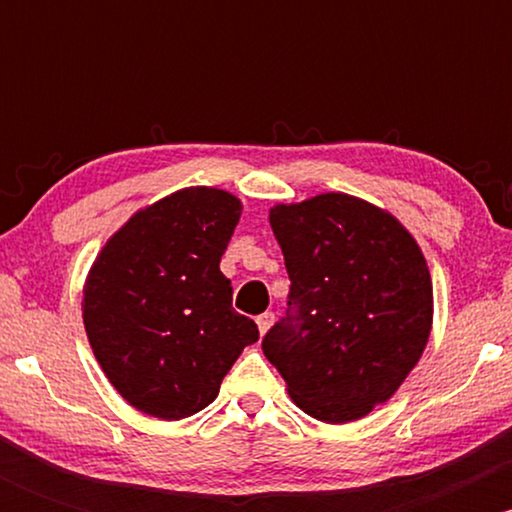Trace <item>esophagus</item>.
I'll return each mask as SVG.
<instances>
[{
    "instance_id": "esophagus-1",
    "label": "esophagus",
    "mask_w": 512,
    "mask_h": 512,
    "mask_svg": "<svg viewBox=\"0 0 512 512\" xmlns=\"http://www.w3.org/2000/svg\"><path fill=\"white\" fill-rule=\"evenodd\" d=\"M272 325H274V313H262V315H257V327H260V334L267 332Z\"/></svg>"
}]
</instances>
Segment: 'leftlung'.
<instances>
[{
	"label": "left lung",
	"instance_id": "obj_1",
	"mask_svg": "<svg viewBox=\"0 0 512 512\" xmlns=\"http://www.w3.org/2000/svg\"><path fill=\"white\" fill-rule=\"evenodd\" d=\"M269 223L291 289L264 356L305 414L361 419L424 354L433 320L424 255L395 216L337 192L279 204Z\"/></svg>",
	"mask_w": 512,
	"mask_h": 512
}]
</instances>
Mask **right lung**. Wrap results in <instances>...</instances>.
<instances>
[{
  "mask_svg": "<svg viewBox=\"0 0 512 512\" xmlns=\"http://www.w3.org/2000/svg\"><path fill=\"white\" fill-rule=\"evenodd\" d=\"M240 211L228 192L187 187L134 214L93 262L88 342L134 409L166 421L197 414L260 339L233 310L231 279L219 269Z\"/></svg>",
  "mask_w": 512,
  "mask_h": 512,
  "instance_id": "add662e5",
  "label": "right lung"
}]
</instances>
